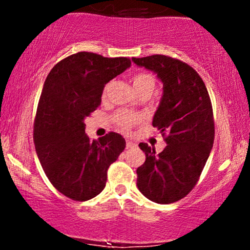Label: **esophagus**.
Listing matches in <instances>:
<instances>
[{
    "label": "esophagus",
    "mask_w": 250,
    "mask_h": 250,
    "mask_svg": "<svg viewBox=\"0 0 250 250\" xmlns=\"http://www.w3.org/2000/svg\"><path fill=\"white\" fill-rule=\"evenodd\" d=\"M125 146H127V148H134L136 145H135L133 141H129V140H127V143H125Z\"/></svg>",
    "instance_id": "esophagus-1"
}]
</instances>
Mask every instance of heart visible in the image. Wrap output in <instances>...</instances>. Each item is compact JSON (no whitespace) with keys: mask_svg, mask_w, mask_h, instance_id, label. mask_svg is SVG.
I'll return each instance as SVG.
<instances>
[{"mask_svg":"<svg viewBox=\"0 0 250 250\" xmlns=\"http://www.w3.org/2000/svg\"><path fill=\"white\" fill-rule=\"evenodd\" d=\"M133 85L137 94L145 93V91L151 94L155 88V80L150 74L140 73L133 77ZM109 88H110V84H107L104 87L103 97L107 96ZM143 120H145V117L141 114L128 113V111H117L115 116H114V121L123 131H129L134 125H137L143 122Z\"/></svg>","mask_w":250,"mask_h":250,"instance_id":"heart-1","label":"heart"}]
</instances>
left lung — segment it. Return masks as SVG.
<instances>
[{
	"label": "left lung",
	"instance_id": "obj_1",
	"mask_svg": "<svg viewBox=\"0 0 250 250\" xmlns=\"http://www.w3.org/2000/svg\"><path fill=\"white\" fill-rule=\"evenodd\" d=\"M139 67L154 71L163 95L153 119L167 146L160 154L140 143L146 161L137 168V188L153 202L168 205L190 193L213 148V107L205 82L187 63L165 55L136 59Z\"/></svg>",
	"mask_w": 250,
	"mask_h": 250
}]
</instances>
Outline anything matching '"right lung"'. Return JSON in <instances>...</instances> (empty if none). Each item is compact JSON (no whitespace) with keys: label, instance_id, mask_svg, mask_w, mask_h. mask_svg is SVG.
Here are the masks:
<instances>
[{"label":"right lung","instance_id":"obj_1","mask_svg":"<svg viewBox=\"0 0 250 250\" xmlns=\"http://www.w3.org/2000/svg\"><path fill=\"white\" fill-rule=\"evenodd\" d=\"M130 64L128 57L80 51L56 63L45 79L34 143L50 183L71 200L87 201L101 193L109 166L125 150V140L114 131L90 141L84 119L101 104L104 85Z\"/></svg>","mask_w":250,"mask_h":250}]
</instances>
